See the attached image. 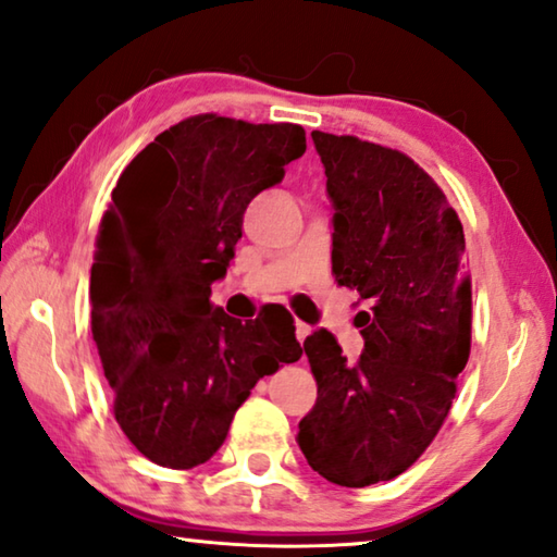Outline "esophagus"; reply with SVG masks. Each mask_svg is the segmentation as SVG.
I'll return each instance as SVG.
<instances>
[{
    "mask_svg": "<svg viewBox=\"0 0 557 557\" xmlns=\"http://www.w3.org/2000/svg\"><path fill=\"white\" fill-rule=\"evenodd\" d=\"M295 335H297V339H300V343H305V339L312 335V327L307 325V322L297 320V322H295Z\"/></svg>",
    "mask_w": 557,
    "mask_h": 557,
    "instance_id": "esophagus-1",
    "label": "esophagus"
}]
</instances>
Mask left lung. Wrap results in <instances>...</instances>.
I'll return each instance as SVG.
<instances>
[{
  "label": "left lung",
  "mask_w": 557,
  "mask_h": 557,
  "mask_svg": "<svg viewBox=\"0 0 557 557\" xmlns=\"http://www.w3.org/2000/svg\"><path fill=\"white\" fill-rule=\"evenodd\" d=\"M332 202V272L370 305L355 362L327 330L305 339L318 403L297 445L343 487L393 480L433 443L470 358L465 235L447 197L408 154L312 132Z\"/></svg>",
  "instance_id": "8db88e82"
}]
</instances>
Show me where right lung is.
<instances>
[{
	"mask_svg": "<svg viewBox=\"0 0 557 557\" xmlns=\"http://www.w3.org/2000/svg\"><path fill=\"white\" fill-rule=\"evenodd\" d=\"M305 149L300 124L197 114L157 135L112 189L89 277L92 337L122 433L162 468L210 460L257 380L300 360L285 307L243 322L210 295L247 205Z\"/></svg>",
	"mask_w": 557,
	"mask_h": 557,
	"instance_id": "add662e5",
	"label": "right lung"
}]
</instances>
